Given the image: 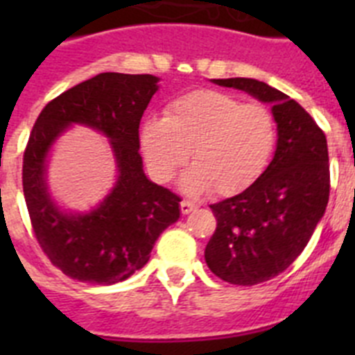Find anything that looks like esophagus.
Instances as JSON below:
<instances>
[{
	"label": "esophagus",
	"mask_w": 355,
	"mask_h": 355,
	"mask_svg": "<svg viewBox=\"0 0 355 355\" xmlns=\"http://www.w3.org/2000/svg\"><path fill=\"white\" fill-rule=\"evenodd\" d=\"M196 208L197 206L193 205V202H190V200H181V213H183V215H188V213L193 211Z\"/></svg>",
	"instance_id": "34e87169"
}]
</instances>
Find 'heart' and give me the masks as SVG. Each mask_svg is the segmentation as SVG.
<instances>
[{"mask_svg": "<svg viewBox=\"0 0 355 355\" xmlns=\"http://www.w3.org/2000/svg\"><path fill=\"white\" fill-rule=\"evenodd\" d=\"M140 144L155 180L171 181L192 156L193 167L181 181L187 192L211 188L215 196H234L270 162L275 122L265 106L241 105L218 90H196L174 99L165 119H147Z\"/></svg>", "mask_w": 355, "mask_h": 355, "instance_id": "heart-1", "label": "heart"}]
</instances>
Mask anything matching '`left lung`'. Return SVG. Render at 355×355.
Listing matches in <instances>:
<instances>
[{
  "label": "left lung",
  "mask_w": 355,
  "mask_h": 355,
  "mask_svg": "<svg viewBox=\"0 0 355 355\" xmlns=\"http://www.w3.org/2000/svg\"><path fill=\"white\" fill-rule=\"evenodd\" d=\"M213 83L243 90L272 106L277 146L258 180L211 205L216 229L205 250L209 270L238 286L265 283L299 258L329 202V153L324 131L286 94L252 78Z\"/></svg>",
  "instance_id": "1"
}]
</instances>
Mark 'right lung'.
Returning <instances> with one entry per match:
<instances>
[{
  "label": "right lung",
  "instance_id": "right-lung-1",
  "mask_svg": "<svg viewBox=\"0 0 355 355\" xmlns=\"http://www.w3.org/2000/svg\"><path fill=\"white\" fill-rule=\"evenodd\" d=\"M153 74L103 72L55 97L40 112L23 158V192L37 241L55 266L81 283H121L149 261L159 234L180 218L181 199L147 180L140 156V119L155 96ZM105 134L118 180L90 212H67L47 187V159L71 125Z\"/></svg>",
  "mask_w": 355,
  "mask_h": 355
}]
</instances>
